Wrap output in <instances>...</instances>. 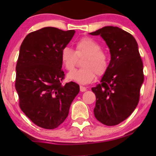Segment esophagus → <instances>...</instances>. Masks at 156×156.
<instances>
[{
  "label": "esophagus",
  "instance_id": "obj_1",
  "mask_svg": "<svg viewBox=\"0 0 156 156\" xmlns=\"http://www.w3.org/2000/svg\"><path fill=\"white\" fill-rule=\"evenodd\" d=\"M80 91H82V92H84V91H87V88H86V87H85L80 86Z\"/></svg>",
  "mask_w": 156,
  "mask_h": 156
}]
</instances>
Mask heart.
Here are the masks:
<instances>
[{
	"label": "heart",
	"instance_id": "b5f03b06",
	"mask_svg": "<svg viewBox=\"0 0 156 156\" xmlns=\"http://www.w3.org/2000/svg\"><path fill=\"white\" fill-rule=\"evenodd\" d=\"M75 52L67 47L60 52V59L65 68L72 71L75 67L76 57L86 56L82 62V68L69 72L67 74L69 80L80 84H87L92 82L97 74L101 76L106 72L108 66V57L101 50V45L92 38L84 37L75 44Z\"/></svg>",
	"mask_w": 156,
	"mask_h": 156
}]
</instances>
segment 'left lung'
Returning <instances> with one entry per match:
<instances>
[{
	"label": "left lung",
	"mask_w": 156,
	"mask_h": 156,
	"mask_svg": "<svg viewBox=\"0 0 156 156\" xmlns=\"http://www.w3.org/2000/svg\"><path fill=\"white\" fill-rule=\"evenodd\" d=\"M89 34L101 36L111 54L101 83L91 88L97 99L94 114L104 125H117L133 113L139 101L144 76L137 42L118 27L105 26Z\"/></svg>",
	"instance_id": "1"
}]
</instances>
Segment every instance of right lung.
<instances>
[{"label":"right lung","mask_w":156,"mask_h":156,"mask_svg":"<svg viewBox=\"0 0 156 156\" xmlns=\"http://www.w3.org/2000/svg\"><path fill=\"white\" fill-rule=\"evenodd\" d=\"M75 31L47 27L29 33L21 44L16 65V89L20 107L38 126L54 129L68 116L80 86L62 85L60 52Z\"/></svg>","instance_id":"right-lung-1"}]
</instances>
